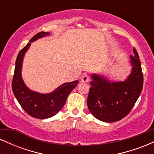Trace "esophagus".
<instances>
[{
  "label": "esophagus",
  "instance_id": "esophagus-1",
  "mask_svg": "<svg viewBox=\"0 0 154 154\" xmlns=\"http://www.w3.org/2000/svg\"><path fill=\"white\" fill-rule=\"evenodd\" d=\"M88 81H89V76H88V75H82V77H81V82H88Z\"/></svg>",
  "mask_w": 154,
  "mask_h": 154
}]
</instances>
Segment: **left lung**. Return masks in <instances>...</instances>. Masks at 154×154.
<instances>
[{"label": "left lung", "instance_id": "8db88e82", "mask_svg": "<svg viewBox=\"0 0 154 154\" xmlns=\"http://www.w3.org/2000/svg\"><path fill=\"white\" fill-rule=\"evenodd\" d=\"M130 56V75L124 80H114L100 74L91 75L87 104L91 113L104 122H114L129 114L140 95L143 85L141 63L135 48Z\"/></svg>", "mask_w": 154, "mask_h": 154}]
</instances>
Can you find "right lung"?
Returning <instances> with one entry per match:
<instances>
[{"mask_svg": "<svg viewBox=\"0 0 154 154\" xmlns=\"http://www.w3.org/2000/svg\"><path fill=\"white\" fill-rule=\"evenodd\" d=\"M50 32H40L29 40L20 51L16 60L14 75L12 81V91L22 109L29 115L37 119H48L56 115L62 109L69 94L77 85L78 80L65 82L54 91L48 93H40L33 91L26 85L22 76V67L24 56L32 42L50 35Z\"/></svg>", "mask_w": 154, "mask_h": 154, "instance_id": "obj_1", "label": "right lung"}]
</instances>
